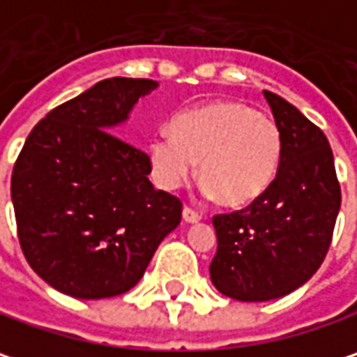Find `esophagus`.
<instances>
[{
    "instance_id": "34e87169",
    "label": "esophagus",
    "mask_w": 357,
    "mask_h": 357,
    "mask_svg": "<svg viewBox=\"0 0 357 357\" xmlns=\"http://www.w3.org/2000/svg\"><path fill=\"white\" fill-rule=\"evenodd\" d=\"M183 219H185L187 223H199V221H201V215H199L197 211H192L191 207H185V209H183Z\"/></svg>"
}]
</instances>
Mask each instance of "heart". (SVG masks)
Instances as JSON below:
<instances>
[{
  "mask_svg": "<svg viewBox=\"0 0 357 357\" xmlns=\"http://www.w3.org/2000/svg\"><path fill=\"white\" fill-rule=\"evenodd\" d=\"M282 132L268 115L240 101H215L178 114L170 132L148 142L152 178L174 191L197 170L203 195L227 207H245L270 189L282 160Z\"/></svg>",
  "mask_w": 357,
  "mask_h": 357,
  "instance_id": "1",
  "label": "heart"
}]
</instances>
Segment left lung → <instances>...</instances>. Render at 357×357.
<instances>
[{"mask_svg": "<svg viewBox=\"0 0 357 357\" xmlns=\"http://www.w3.org/2000/svg\"><path fill=\"white\" fill-rule=\"evenodd\" d=\"M264 97L284 140L278 174L245 209L213 217L211 282L243 303L280 298L303 287L325 260L342 205L325 134L282 97L270 91Z\"/></svg>", "mask_w": 357, "mask_h": 357, "instance_id": "obj_1", "label": "left lung"}]
</instances>
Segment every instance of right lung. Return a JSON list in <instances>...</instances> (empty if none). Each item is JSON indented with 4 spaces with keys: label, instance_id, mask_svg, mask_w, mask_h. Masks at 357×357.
<instances>
[{
    "label": "right lung",
    "instance_id": "1",
    "mask_svg": "<svg viewBox=\"0 0 357 357\" xmlns=\"http://www.w3.org/2000/svg\"><path fill=\"white\" fill-rule=\"evenodd\" d=\"M150 79L99 81L40 119L12 172L22 252L59 293L109 298L136 287L181 223L176 197L148 181V154L119 140Z\"/></svg>",
    "mask_w": 357,
    "mask_h": 357
}]
</instances>
